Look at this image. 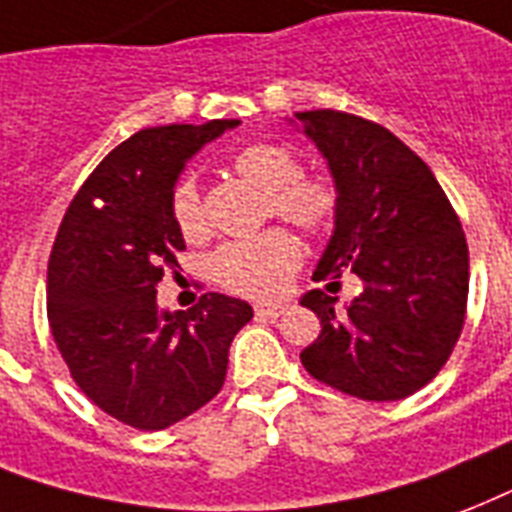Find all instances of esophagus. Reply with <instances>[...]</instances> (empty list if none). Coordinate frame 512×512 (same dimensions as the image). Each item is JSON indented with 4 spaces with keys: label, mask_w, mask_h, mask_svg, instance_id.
I'll return each instance as SVG.
<instances>
[{
    "label": "esophagus",
    "mask_w": 512,
    "mask_h": 512,
    "mask_svg": "<svg viewBox=\"0 0 512 512\" xmlns=\"http://www.w3.org/2000/svg\"><path fill=\"white\" fill-rule=\"evenodd\" d=\"M285 310H288V307H285V304H280V301H272V304H269V301H264V304H256V307H253V312H256L259 318H280Z\"/></svg>",
    "instance_id": "esophagus-1"
}]
</instances>
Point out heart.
Masks as SVG:
<instances>
[{"instance_id": "1", "label": "heart", "mask_w": 512, "mask_h": 512, "mask_svg": "<svg viewBox=\"0 0 512 512\" xmlns=\"http://www.w3.org/2000/svg\"><path fill=\"white\" fill-rule=\"evenodd\" d=\"M232 168L264 189V211L291 221L312 237L328 235L342 213V192L331 178L301 176L299 157L288 146L256 141L232 157ZM170 219L186 240L205 235V211L194 176H181L170 189ZM301 264L299 240L283 227L227 240L211 256V275L227 291L275 296Z\"/></svg>"}]
</instances>
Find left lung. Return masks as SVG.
I'll list each match as a JSON object with an SVG mask.
<instances>
[{
	"label": "left lung",
	"instance_id": "left-lung-1",
	"mask_svg": "<svg viewBox=\"0 0 512 512\" xmlns=\"http://www.w3.org/2000/svg\"><path fill=\"white\" fill-rule=\"evenodd\" d=\"M296 117L342 192L312 277L334 285L355 272L363 283L344 310L320 288L301 299L323 326L301 363L352 398H408L446 366L465 326L470 259L459 216L433 170L387 128L334 109Z\"/></svg>",
	"mask_w": 512,
	"mask_h": 512
}]
</instances>
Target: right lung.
I'll list each match as a JSON object with an SVG mask.
<instances>
[{
	"label": "right lung",
	"mask_w": 512,
	"mask_h": 512,
	"mask_svg": "<svg viewBox=\"0 0 512 512\" xmlns=\"http://www.w3.org/2000/svg\"><path fill=\"white\" fill-rule=\"evenodd\" d=\"M237 120L138 130L114 146L66 208L47 264V318L71 379L109 417L165 430L224 387L229 344L248 301L202 293L186 312L157 310V285L184 235L170 189L184 162Z\"/></svg>",
	"instance_id": "add662e5"
}]
</instances>
